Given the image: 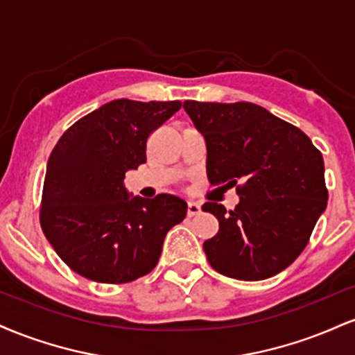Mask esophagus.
I'll return each instance as SVG.
<instances>
[{
    "label": "esophagus",
    "mask_w": 355,
    "mask_h": 355,
    "mask_svg": "<svg viewBox=\"0 0 355 355\" xmlns=\"http://www.w3.org/2000/svg\"><path fill=\"white\" fill-rule=\"evenodd\" d=\"M202 211V207L198 205L197 202H189L187 203V214H189V217H193V215H198Z\"/></svg>",
    "instance_id": "1"
}]
</instances>
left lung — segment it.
Masks as SVG:
<instances>
[{
  "label": "left lung",
  "mask_w": 355,
  "mask_h": 355,
  "mask_svg": "<svg viewBox=\"0 0 355 355\" xmlns=\"http://www.w3.org/2000/svg\"><path fill=\"white\" fill-rule=\"evenodd\" d=\"M187 115L207 144V177L237 185L234 210L203 203L218 220L203 242L210 266L237 280H263L287 268L307 245L327 207L324 158L302 130L248 101L187 100Z\"/></svg>",
  "instance_id": "obj_1"
}]
</instances>
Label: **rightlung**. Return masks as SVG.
Instances as JSON below:
<instances>
[{
	"label": "right lung",
	"instance_id": "add662e5",
	"mask_svg": "<svg viewBox=\"0 0 355 355\" xmlns=\"http://www.w3.org/2000/svg\"><path fill=\"white\" fill-rule=\"evenodd\" d=\"M182 101L113 100L71 125L50 155L42 227L73 272L126 284L152 272L166 232L187 215L170 193L132 197L123 178L146 162V138Z\"/></svg>",
	"mask_w": 355,
	"mask_h": 355
}]
</instances>
